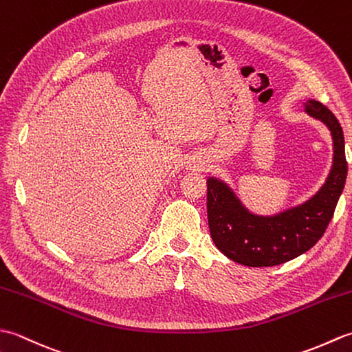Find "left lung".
Here are the masks:
<instances>
[{"label":"left lung","mask_w":352,"mask_h":352,"mask_svg":"<svg viewBox=\"0 0 352 352\" xmlns=\"http://www.w3.org/2000/svg\"><path fill=\"white\" fill-rule=\"evenodd\" d=\"M333 138V166L325 183L305 203L274 216L251 213L227 183L207 178V218L214 245L230 260L251 267L276 266L307 252L324 236L345 188L348 164L342 126L322 102L304 104Z\"/></svg>","instance_id":"8db88e82"}]
</instances>
